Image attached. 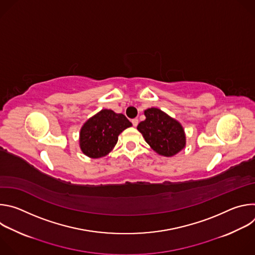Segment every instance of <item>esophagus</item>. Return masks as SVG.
I'll return each instance as SVG.
<instances>
[{
    "label": "esophagus",
    "mask_w": 255,
    "mask_h": 255,
    "mask_svg": "<svg viewBox=\"0 0 255 255\" xmlns=\"http://www.w3.org/2000/svg\"><path fill=\"white\" fill-rule=\"evenodd\" d=\"M132 124H133V126H134V127H136V126L138 125V119H137V118L132 119Z\"/></svg>",
    "instance_id": "obj_1"
}]
</instances>
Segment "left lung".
<instances>
[{"instance_id":"left-lung-1","label":"left lung","mask_w":255,"mask_h":255,"mask_svg":"<svg viewBox=\"0 0 255 255\" xmlns=\"http://www.w3.org/2000/svg\"><path fill=\"white\" fill-rule=\"evenodd\" d=\"M146 117L137 126L145 141L159 155L170 157L186 146V134L178 121L157 108L144 111Z\"/></svg>"}]
</instances>
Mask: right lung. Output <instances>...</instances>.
I'll return each instance as SVG.
<instances>
[{
  "mask_svg": "<svg viewBox=\"0 0 255 255\" xmlns=\"http://www.w3.org/2000/svg\"><path fill=\"white\" fill-rule=\"evenodd\" d=\"M132 123L123 115L112 110H104L90 118L80 132V147L91 158H100L111 152L118 136Z\"/></svg>",
  "mask_w": 255,
  "mask_h": 255,
  "instance_id": "obj_1",
  "label": "right lung"
}]
</instances>
